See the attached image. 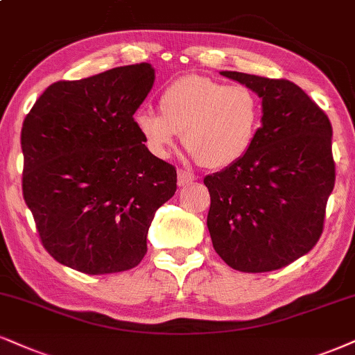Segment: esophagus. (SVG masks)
<instances>
[{
	"label": "esophagus",
	"instance_id": "1",
	"mask_svg": "<svg viewBox=\"0 0 355 355\" xmlns=\"http://www.w3.org/2000/svg\"><path fill=\"white\" fill-rule=\"evenodd\" d=\"M192 181H196L194 173H191V171H186V169L178 171V184L179 186H187V184H191Z\"/></svg>",
	"mask_w": 355,
	"mask_h": 355
}]
</instances>
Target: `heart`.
Returning a JSON list of instances; mask_svg holds the SVG:
<instances>
[{"label": "heart", "instance_id": "b5f03b06", "mask_svg": "<svg viewBox=\"0 0 355 355\" xmlns=\"http://www.w3.org/2000/svg\"><path fill=\"white\" fill-rule=\"evenodd\" d=\"M161 115L141 110L135 126L153 155L168 157L179 135L187 151L209 169L237 163L255 141L261 103L245 85H225L209 77L186 76L159 97Z\"/></svg>", "mask_w": 355, "mask_h": 355}]
</instances>
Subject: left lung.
<instances>
[{"mask_svg":"<svg viewBox=\"0 0 355 355\" xmlns=\"http://www.w3.org/2000/svg\"><path fill=\"white\" fill-rule=\"evenodd\" d=\"M261 98V128L247 155L204 178L214 250L245 273L279 270L322 234L336 181L329 118L298 85L224 71Z\"/></svg>","mask_w":355,"mask_h":355,"instance_id":"obj_1","label":"left lung"}]
</instances>
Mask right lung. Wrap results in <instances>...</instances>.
Segmentation results:
<instances>
[{
	"label": "right lung",
	"mask_w": 355,
	"mask_h": 355,
	"mask_svg": "<svg viewBox=\"0 0 355 355\" xmlns=\"http://www.w3.org/2000/svg\"><path fill=\"white\" fill-rule=\"evenodd\" d=\"M155 84L150 64L49 85L21 130L23 196L52 258L87 275L131 270L178 174L144 146L135 112Z\"/></svg>",
	"instance_id": "1"
}]
</instances>
